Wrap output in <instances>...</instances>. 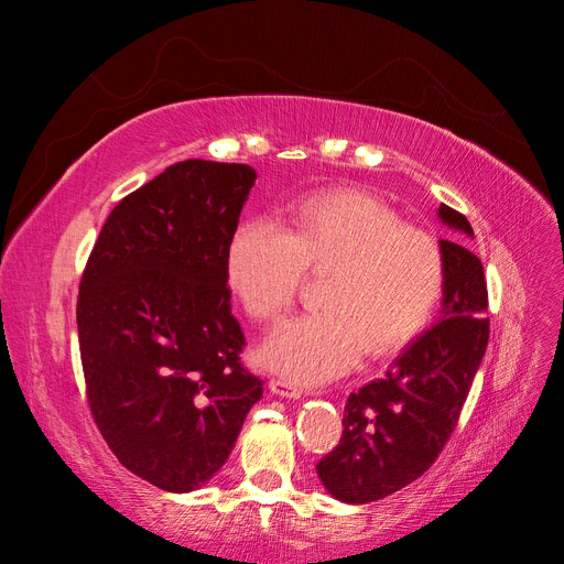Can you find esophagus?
Segmentation results:
<instances>
[{
	"mask_svg": "<svg viewBox=\"0 0 564 564\" xmlns=\"http://www.w3.org/2000/svg\"><path fill=\"white\" fill-rule=\"evenodd\" d=\"M270 390L275 392V395L280 398H292V400H299L303 395V388L292 381V379H270Z\"/></svg>",
	"mask_w": 564,
	"mask_h": 564,
	"instance_id": "1",
	"label": "esophagus"
}]
</instances>
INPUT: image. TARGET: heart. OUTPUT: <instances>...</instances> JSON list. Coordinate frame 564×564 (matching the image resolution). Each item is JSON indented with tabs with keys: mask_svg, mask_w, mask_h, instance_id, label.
<instances>
[{
	"mask_svg": "<svg viewBox=\"0 0 564 564\" xmlns=\"http://www.w3.org/2000/svg\"><path fill=\"white\" fill-rule=\"evenodd\" d=\"M305 272H327L322 311L284 322L261 365L303 383L340 377L360 357H388L429 327L445 292L447 263L435 237L365 191L340 187L301 199L282 228L242 224L226 251V278L259 322L280 319Z\"/></svg>",
	"mask_w": 564,
	"mask_h": 564,
	"instance_id": "obj_1",
	"label": "heart"
}]
</instances>
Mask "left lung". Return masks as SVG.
Here are the masks:
<instances>
[{"label": "left lung", "mask_w": 564, "mask_h": 564, "mask_svg": "<svg viewBox=\"0 0 564 564\" xmlns=\"http://www.w3.org/2000/svg\"><path fill=\"white\" fill-rule=\"evenodd\" d=\"M447 226L473 237L464 214L440 204ZM447 280L440 322L419 334L383 379L350 392L344 435L317 475L338 501L369 503L412 485L449 442L487 340V280L464 240H440Z\"/></svg>", "instance_id": "8db88e82"}]
</instances>
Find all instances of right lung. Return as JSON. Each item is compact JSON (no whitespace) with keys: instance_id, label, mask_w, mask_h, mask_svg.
Instances as JSON below:
<instances>
[{"instance_id":"add662e5","label":"right lung","mask_w":564,"mask_h":564,"mask_svg":"<svg viewBox=\"0 0 564 564\" xmlns=\"http://www.w3.org/2000/svg\"><path fill=\"white\" fill-rule=\"evenodd\" d=\"M253 181L249 164H172L110 212L82 272L94 423L119 464L164 491L207 482L263 395L226 278Z\"/></svg>"}]
</instances>
